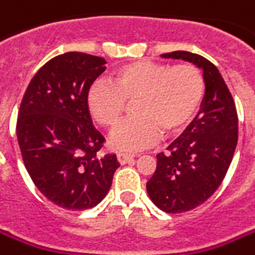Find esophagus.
<instances>
[{
  "mask_svg": "<svg viewBox=\"0 0 255 255\" xmlns=\"http://www.w3.org/2000/svg\"><path fill=\"white\" fill-rule=\"evenodd\" d=\"M117 159H119V162H120L121 164H126L134 159V155H132V153H126V152H119V153H117Z\"/></svg>",
  "mask_w": 255,
  "mask_h": 255,
  "instance_id": "esophagus-1",
  "label": "esophagus"
}]
</instances>
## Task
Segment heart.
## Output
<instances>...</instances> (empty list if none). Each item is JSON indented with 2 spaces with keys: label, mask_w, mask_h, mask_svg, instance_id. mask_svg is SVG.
<instances>
[{
  "label": "heart",
  "mask_w": 255,
  "mask_h": 255,
  "mask_svg": "<svg viewBox=\"0 0 255 255\" xmlns=\"http://www.w3.org/2000/svg\"><path fill=\"white\" fill-rule=\"evenodd\" d=\"M205 81L193 64L135 61L114 69L110 84L96 81L86 93V106L99 126H117L128 103L132 113L112 134V145L120 150L150 146L163 136L184 131L200 110Z\"/></svg>",
  "instance_id": "b5f03b06"
}]
</instances>
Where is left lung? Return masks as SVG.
I'll return each mask as SVG.
<instances>
[{
	"mask_svg": "<svg viewBox=\"0 0 255 255\" xmlns=\"http://www.w3.org/2000/svg\"><path fill=\"white\" fill-rule=\"evenodd\" d=\"M163 58L193 62L202 69L205 95L200 113L183 134L156 155L153 176L146 183L152 202L167 214L197 208L218 190L237 145L236 106L221 72L202 55L173 51Z\"/></svg>",
	"mask_w": 255,
	"mask_h": 255,
	"instance_id": "1",
	"label": "left lung"
}]
</instances>
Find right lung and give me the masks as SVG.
<instances>
[{"mask_svg":"<svg viewBox=\"0 0 255 255\" xmlns=\"http://www.w3.org/2000/svg\"><path fill=\"white\" fill-rule=\"evenodd\" d=\"M106 60L69 51L32 78L19 107L16 136L34 186L69 211L98 205L119 169L116 153L102 155L105 136L93 127L86 93Z\"/></svg>","mask_w":255,"mask_h":255,"instance_id":"1","label":"right lung"}]
</instances>
